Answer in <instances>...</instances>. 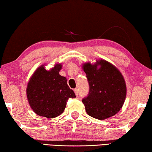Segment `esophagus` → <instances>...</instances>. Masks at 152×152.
<instances>
[{"mask_svg": "<svg viewBox=\"0 0 152 152\" xmlns=\"http://www.w3.org/2000/svg\"><path fill=\"white\" fill-rule=\"evenodd\" d=\"M74 92H75V94L76 96H78V95H79V90H78V89H75Z\"/></svg>", "mask_w": 152, "mask_h": 152, "instance_id": "esophagus-1", "label": "esophagus"}]
</instances>
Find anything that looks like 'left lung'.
<instances>
[{
	"mask_svg": "<svg viewBox=\"0 0 152 152\" xmlns=\"http://www.w3.org/2000/svg\"><path fill=\"white\" fill-rule=\"evenodd\" d=\"M82 68L89 85V95L82 100L87 114L98 119L115 115L126 97V84L121 72L104 59L85 63Z\"/></svg>",
	"mask_w": 152,
	"mask_h": 152,
	"instance_id": "1",
	"label": "left lung"
}]
</instances>
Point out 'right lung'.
Segmentation results:
<instances>
[{
    "instance_id": "obj_1",
    "label": "right lung",
    "mask_w": 152,
    "mask_h": 152,
    "mask_svg": "<svg viewBox=\"0 0 152 152\" xmlns=\"http://www.w3.org/2000/svg\"><path fill=\"white\" fill-rule=\"evenodd\" d=\"M42 65L32 75L26 87V97L34 113L48 119L62 113L69 98L75 94L67 85L65 77L59 75L61 63L55 64L49 70Z\"/></svg>"
}]
</instances>
